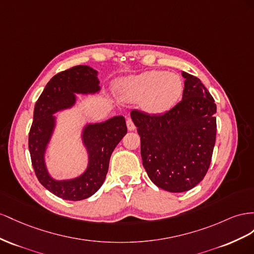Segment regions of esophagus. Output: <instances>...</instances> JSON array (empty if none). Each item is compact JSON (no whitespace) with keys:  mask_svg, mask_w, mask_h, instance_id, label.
I'll return each instance as SVG.
<instances>
[{"mask_svg":"<svg viewBox=\"0 0 254 254\" xmlns=\"http://www.w3.org/2000/svg\"><path fill=\"white\" fill-rule=\"evenodd\" d=\"M127 127L128 131H134V129L136 128V127H135V125H134V122H133L132 119H127Z\"/></svg>","mask_w":254,"mask_h":254,"instance_id":"esophagus-1","label":"esophagus"}]
</instances>
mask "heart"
Listing matches in <instances>:
<instances>
[{
	"instance_id": "obj_1",
	"label": "heart",
	"mask_w": 254,
	"mask_h": 254,
	"mask_svg": "<svg viewBox=\"0 0 254 254\" xmlns=\"http://www.w3.org/2000/svg\"><path fill=\"white\" fill-rule=\"evenodd\" d=\"M126 89L131 99H144V108L148 112L161 114L170 110L178 102L183 91V83L177 74L149 71L128 78Z\"/></svg>"
}]
</instances>
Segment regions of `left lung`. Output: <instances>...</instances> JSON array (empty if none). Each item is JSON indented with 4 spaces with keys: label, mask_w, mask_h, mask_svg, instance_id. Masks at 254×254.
Returning a JSON list of instances; mask_svg holds the SVG:
<instances>
[{
    "label": "left lung",
    "mask_w": 254,
    "mask_h": 254,
    "mask_svg": "<svg viewBox=\"0 0 254 254\" xmlns=\"http://www.w3.org/2000/svg\"><path fill=\"white\" fill-rule=\"evenodd\" d=\"M185 78L183 99L164 114L133 110L142 165L156 186L183 192L199 184L209 168L216 140V104L195 77Z\"/></svg>",
    "instance_id": "8db88e82"
}]
</instances>
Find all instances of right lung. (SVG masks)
<instances>
[{"label": "right lung", "instance_id": "1", "mask_svg": "<svg viewBox=\"0 0 254 254\" xmlns=\"http://www.w3.org/2000/svg\"><path fill=\"white\" fill-rule=\"evenodd\" d=\"M99 90L97 71L88 66H74L51 78L35 104L28 134L33 168L39 182L64 200H84L102 186L113 151L127 131L123 116L87 126L83 140L88 150L89 165L84 175L70 181H55L49 176L43 155L54 127L53 114L73 105L75 92L91 93Z\"/></svg>", "mask_w": 254, "mask_h": 254}]
</instances>
